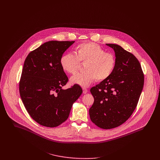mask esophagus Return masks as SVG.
Segmentation results:
<instances>
[{"label":"esophagus","instance_id":"34e87169","mask_svg":"<svg viewBox=\"0 0 160 160\" xmlns=\"http://www.w3.org/2000/svg\"><path fill=\"white\" fill-rule=\"evenodd\" d=\"M82 90H83V93H87L88 92V89L86 88H82Z\"/></svg>","mask_w":160,"mask_h":160}]
</instances>
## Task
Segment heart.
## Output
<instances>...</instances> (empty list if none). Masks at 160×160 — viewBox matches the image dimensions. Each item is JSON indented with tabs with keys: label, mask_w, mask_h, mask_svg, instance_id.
<instances>
[{
	"label": "heart",
	"mask_w": 160,
	"mask_h": 160,
	"mask_svg": "<svg viewBox=\"0 0 160 160\" xmlns=\"http://www.w3.org/2000/svg\"><path fill=\"white\" fill-rule=\"evenodd\" d=\"M85 64L86 71L71 77L72 84L87 87L95 79L103 81L112 74L116 65V58L112 53L105 52L99 45L92 42L82 43L76 47V55L64 54L60 58V65L67 72L74 74Z\"/></svg>",
	"instance_id": "1"
}]
</instances>
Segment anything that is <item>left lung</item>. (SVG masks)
<instances>
[{"label":"left lung","instance_id":"1","mask_svg":"<svg viewBox=\"0 0 160 160\" xmlns=\"http://www.w3.org/2000/svg\"><path fill=\"white\" fill-rule=\"evenodd\" d=\"M113 48L116 65L112 75L91 89L94 102L89 109L92 122L104 129L118 127L133 113L142 91L144 74L137 58L122 47Z\"/></svg>","mask_w":160,"mask_h":160}]
</instances>
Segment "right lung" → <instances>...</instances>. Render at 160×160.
<instances>
[{"instance_id": "add662e5", "label": "right lung", "mask_w": 160, "mask_h": 160, "mask_svg": "<svg viewBox=\"0 0 160 160\" xmlns=\"http://www.w3.org/2000/svg\"><path fill=\"white\" fill-rule=\"evenodd\" d=\"M74 41H51L31 51L26 57L19 82L20 97L31 117L39 124L55 128L68 118L73 103L82 93L74 84L62 88L68 78L60 58Z\"/></svg>"}]
</instances>
